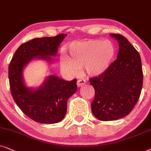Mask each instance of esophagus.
<instances>
[{"mask_svg": "<svg viewBox=\"0 0 151 151\" xmlns=\"http://www.w3.org/2000/svg\"><path fill=\"white\" fill-rule=\"evenodd\" d=\"M86 83V81L84 79H79L77 81V86L78 87H80V86L84 85Z\"/></svg>", "mask_w": 151, "mask_h": 151, "instance_id": "esophagus-1", "label": "esophagus"}]
</instances>
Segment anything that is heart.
<instances>
[{"mask_svg":"<svg viewBox=\"0 0 151 151\" xmlns=\"http://www.w3.org/2000/svg\"><path fill=\"white\" fill-rule=\"evenodd\" d=\"M70 57L61 55L60 64L71 74H76L80 68L91 77L105 73L115 57L116 48L110 40L90 39L74 42L68 48Z\"/></svg>","mask_w":151,"mask_h":151,"instance_id":"heart-1","label":"heart"}]
</instances>
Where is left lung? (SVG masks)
<instances>
[{"label": "left lung", "mask_w": 151, "mask_h": 151, "mask_svg": "<svg viewBox=\"0 0 151 151\" xmlns=\"http://www.w3.org/2000/svg\"><path fill=\"white\" fill-rule=\"evenodd\" d=\"M110 36L119 43L117 58L105 73L89 81L95 91L91 103L92 114L101 121H113L127 116L136 105L143 85L139 52L122 35Z\"/></svg>", "instance_id": "1"}]
</instances>
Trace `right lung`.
I'll return each mask as SVG.
<instances>
[{
    "label": "right lung",
    "instance_id": "1",
    "mask_svg": "<svg viewBox=\"0 0 151 151\" xmlns=\"http://www.w3.org/2000/svg\"><path fill=\"white\" fill-rule=\"evenodd\" d=\"M67 35L34 39L20 45L9 65L10 90L15 103L25 115L41 124H55L63 119L68 99L77 90V79L67 81L48 76L37 90L25 86L23 70L35 58L51 61L50 56L57 54L59 45Z\"/></svg>",
    "mask_w": 151,
    "mask_h": 151
}]
</instances>
